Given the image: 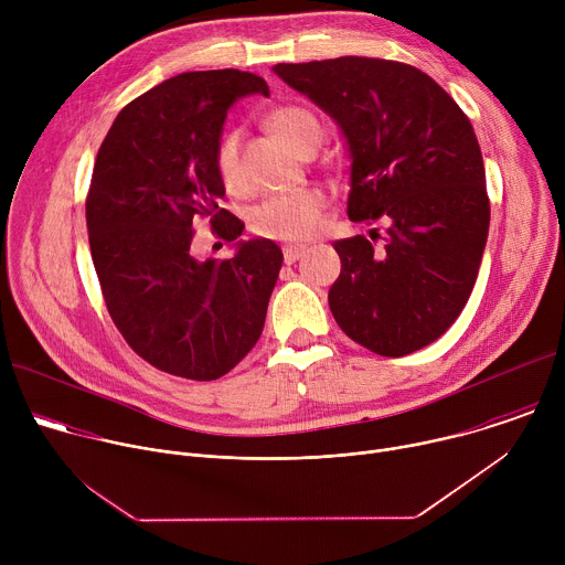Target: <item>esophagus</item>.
I'll use <instances>...</instances> for the list:
<instances>
[{"label":"esophagus","mask_w":565,"mask_h":565,"mask_svg":"<svg viewBox=\"0 0 565 565\" xmlns=\"http://www.w3.org/2000/svg\"><path fill=\"white\" fill-rule=\"evenodd\" d=\"M306 255V248L303 246H286L284 248V262L286 264H295L299 257Z\"/></svg>","instance_id":"esophagus-1"}]
</instances>
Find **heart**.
<instances>
[{
	"instance_id": "heart-1",
	"label": "heart",
	"mask_w": 565,
	"mask_h": 565,
	"mask_svg": "<svg viewBox=\"0 0 565 565\" xmlns=\"http://www.w3.org/2000/svg\"><path fill=\"white\" fill-rule=\"evenodd\" d=\"M266 125L270 131L295 153H299L306 147H317L321 142V125L317 116L299 105H281L268 111ZM238 131H227L221 136L216 149H214V168L225 185V190L236 192L238 181ZM329 196L319 188H303L290 194H277L250 212V230L257 236L273 238V241H290V244H299V241L312 238L327 218Z\"/></svg>"
}]
</instances>
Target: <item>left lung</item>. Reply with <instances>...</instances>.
<instances>
[{"label":"left lung","instance_id":"1","mask_svg":"<svg viewBox=\"0 0 565 565\" xmlns=\"http://www.w3.org/2000/svg\"><path fill=\"white\" fill-rule=\"evenodd\" d=\"M273 71L342 127L349 218L388 221L382 248L362 234L333 244L342 273L329 306L340 329L384 358L436 342L473 290L490 230L469 118L434 77L405 62L347 55Z\"/></svg>","mask_w":565,"mask_h":565}]
</instances>
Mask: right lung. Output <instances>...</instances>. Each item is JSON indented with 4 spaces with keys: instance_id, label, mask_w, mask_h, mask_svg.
<instances>
[{
    "instance_id": "right-lung-1",
    "label": "right lung",
    "mask_w": 565,
    "mask_h": 565,
    "mask_svg": "<svg viewBox=\"0 0 565 565\" xmlns=\"http://www.w3.org/2000/svg\"><path fill=\"white\" fill-rule=\"evenodd\" d=\"M268 96L238 68L190 71L131 100L105 136L87 194V230L107 310L151 366L216 380L257 344L284 255L270 238L238 241L230 259H199L192 223L232 244L244 232L218 201L214 168L236 98Z\"/></svg>"
}]
</instances>
